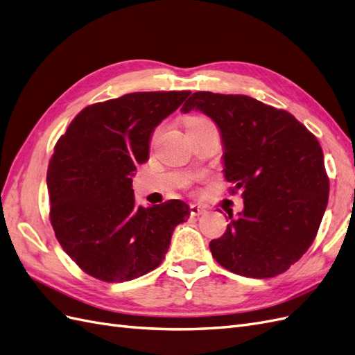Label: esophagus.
Segmentation results:
<instances>
[{"label": "esophagus", "mask_w": 355, "mask_h": 355, "mask_svg": "<svg viewBox=\"0 0 355 355\" xmlns=\"http://www.w3.org/2000/svg\"><path fill=\"white\" fill-rule=\"evenodd\" d=\"M189 211H191V216H200V214L206 213V209L201 206H197V204H191Z\"/></svg>", "instance_id": "34e87169"}]
</instances>
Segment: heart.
I'll return each instance as SVG.
<instances>
[{
    "label": "heart",
    "mask_w": 355,
    "mask_h": 355,
    "mask_svg": "<svg viewBox=\"0 0 355 355\" xmlns=\"http://www.w3.org/2000/svg\"><path fill=\"white\" fill-rule=\"evenodd\" d=\"M204 121H207V120H206V118H202V116H189V118H187V121H185L187 130H189V128H192V127H197L198 124H201Z\"/></svg>",
    "instance_id": "heart-1"
}]
</instances>
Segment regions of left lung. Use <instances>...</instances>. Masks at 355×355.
Returning a JSON list of instances; mask_svg holds the SVG:
<instances>
[{"instance_id": "8db88e82", "label": "left lung", "mask_w": 355, "mask_h": 355, "mask_svg": "<svg viewBox=\"0 0 355 355\" xmlns=\"http://www.w3.org/2000/svg\"><path fill=\"white\" fill-rule=\"evenodd\" d=\"M200 111L220 130L223 173L244 209L210 252L228 271L270 278L313 244L327 207L329 178L317 137L284 110L244 94L197 92L182 112ZM227 218V216H225Z\"/></svg>"}]
</instances>
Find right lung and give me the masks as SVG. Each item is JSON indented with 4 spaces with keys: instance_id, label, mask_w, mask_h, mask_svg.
<instances>
[{
    "instance_id": "right-lung-1",
    "label": "right lung",
    "mask_w": 355,
    "mask_h": 355,
    "mask_svg": "<svg viewBox=\"0 0 355 355\" xmlns=\"http://www.w3.org/2000/svg\"><path fill=\"white\" fill-rule=\"evenodd\" d=\"M191 92H137L89 105L55 146L49 170L50 220L62 249L106 283L142 277L163 262L189 207L168 200L136 206L132 176L149 158L155 127Z\"/></svg>"
}]
</instances>
